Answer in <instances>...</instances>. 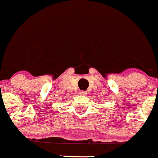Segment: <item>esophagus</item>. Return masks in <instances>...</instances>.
I'll use <instances>...</instances> for the list:
<instances>
[{
	"instance_id": "esophagus-1",
	"label": "esophagus",
	"mask_w": 158,
	"mask_h": 158,
	"mask_svg": "<svg viewBox=\"0 0 158 158\" xmlns=\"http://www.w3.org/2000/svg\"><path fill=\"white\" fill-rule=\"evenodd\" d=\"M87 93L86 91H82V90H81V91H80L79 94L82 95V96H86V95H87Z\"/></svg>"
}]
</instances>
